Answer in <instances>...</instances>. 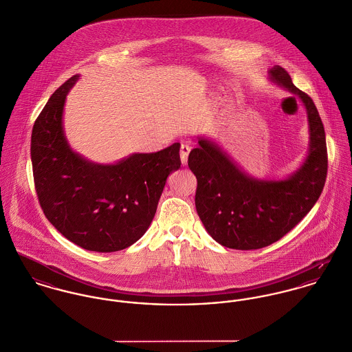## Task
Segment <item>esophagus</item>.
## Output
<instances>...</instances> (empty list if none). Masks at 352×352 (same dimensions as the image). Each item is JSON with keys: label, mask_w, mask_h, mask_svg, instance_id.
I'll use <instances>...</instances> for the list:
<instances>
[{"label": "esophagus", "mask_w": 352, "mask_h": 352, "mask_svg": "<svg viewBox=\"0 0 352 352\" xmlns=\"http://www.w3.org/2000/svg\"><path fill=\"white\" fill-rule=\"evenodd\" d=\"M190 146L189 144H182L181 146V150H179V155H181V162L182 164L185 166L188 163V157H189V153H190Z\"/></svg>", "instance_id": "1"}]
</instances>
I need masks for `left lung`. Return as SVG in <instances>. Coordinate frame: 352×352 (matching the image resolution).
<instances>
[{
	"mask_svg": "<svg viewBox=\"0 0 352 352\" xmlns=\"http://www.w3.org/2000/svg\"><path fill=\"white\" fill-rule=\"evenodd\" d=\"M269 74L307 109L311 147L300 170L282 181H259L206 139L198 140L199 147L188 159L197 178L195 209L205 230L234 250L263 248L290 232L309 213L327 179L325 132L312 98L293 85L283 67L274 66Z\"/></svg>",
	"mask_w": 352,
	"mask_h": 352,
	"instance_id": "obj_1",
	"label": "left lung"
}]
</instances>
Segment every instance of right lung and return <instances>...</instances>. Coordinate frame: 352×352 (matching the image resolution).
<instances>
[{
	"label": "right lung",
	"instance_id": "1",
	"mask_svg": "<svg viewBox=\"0 0 352 352\" xmlns=\"http://www.w3.org/2000/svg\"><path fill=\"white\" fill-rule=\"evenodd\" d=\"M77 79L55 90L34 124L35 189L44 216L66 239L87 251L115 252L148 230L168 174L181 167V144L116 164L83 159L67 144L62 126L66 96Z\"/></svg>",
	"mask_w": 352,
	"mask_h": 352
}]
</instances>
